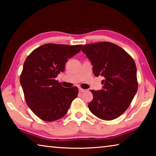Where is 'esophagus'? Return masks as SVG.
I'll list each match as a JSON object with an SVG mask.
<instances>
[{"label": "esophagus", "mask_w": 156, "mask_h": 156, "mask_svg": "<svg viewBox=\"0 0 156 156\" xmlns=\"http://www.w3.org/2000/svg\"><path fill=\"white\" fill-rule=\"evenodd\" d=\"M87 90L86 89H82V88H79V91L81 92V93H83V92L86 91Z\"/></svg>", "instance_id": "esophagus-1"}]
</instances>
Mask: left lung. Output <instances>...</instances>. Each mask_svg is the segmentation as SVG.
Listing matches in <instances>:
<instances>
[{
	"mask_svg": "<svg viewBox=\"0 0 156 156\" xmlns=\"http://www.w3.org/2000/svg\"><path fill=\"white\" fill-rule=\"evenodd\" d=\"M82 51L93 65L94 75L104 78L102 89L91 91L89 109L102 120L115 119L127 109L138 90L136 63L123 49L109 42L86 44Z\"/></svg>",
	"mask_w": 156,
	"mask_h": 156,
	"instance_id": "left-lung-1",
	"label": "left lung"
}]
</instances>
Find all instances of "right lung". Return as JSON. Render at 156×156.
Masks as SVG:
<instances>
[{
  "label": "right lung",
  "mask_w": 156,
  "mask_h": 156,
  "mask_svg": "<svg viewBox=\"0 0 156 156\" xmlns=\"http://www.w3.org/2000/svg\"><path fill=\"white\" fill-rule=\"evenodd\" d=\"M82 46L45 44L26 58L20 83L28 107L41 119L52 122L61 118L77 97V87H63L55 78Z\"/></svg>",
  "instance_id": "right-lung-1"
}]
</instances>
